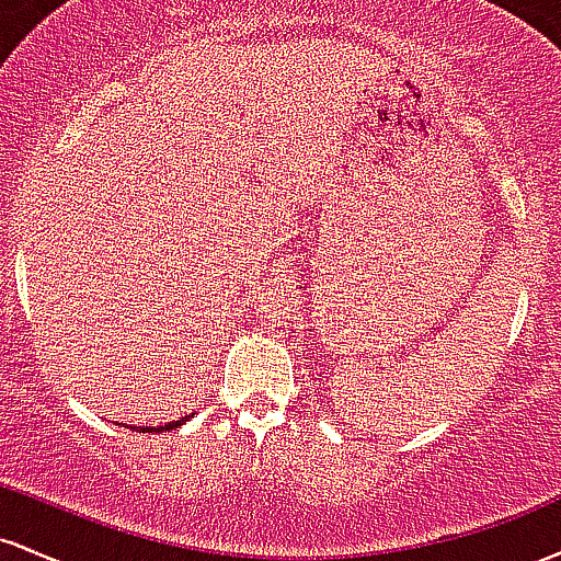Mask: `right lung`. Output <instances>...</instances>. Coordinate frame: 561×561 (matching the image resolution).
<instances>
[{
	"label": "right lung",
	"instance_id": "add662e5",
	"mask_svg": "<svg viewBox=\"0 0 561 561\" xmlns=\"http://www.w3.org/2000/svg\"><path fill=\"white\" fill-rule=\"evenodd\" d=\"M186 420H190V416H179V420H176V422H169V424H163V427H156V430H152V427H141V430H150V433H163V430H173V427H182V424H184Z\"/></svg>",
	"mask_w": 561,
	"mask_h": 561
}]
</instances>
